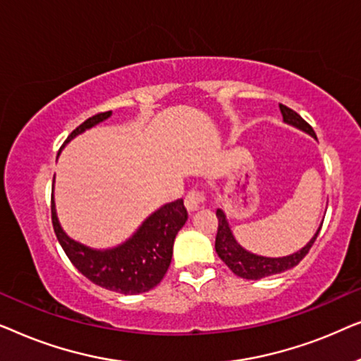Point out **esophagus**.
<instances>
[{
  "label": "esophagus",
  "instance_id": "esophagus-1",
  "mask_svg": "<svg viewBox=\"0 0 361 361\" xmlns=\"http://www.w3.org/2000/svg\"><path fill=\"white\" fill-rule=\"evenodd\" d=\"M202 205H204V195L200 194V192H197V190H192V192H189V194H187V197H185V207H187V210L190 212H197L199 209H202Z\"/></svg>",
  "mask_w": 361,
  "mask_h": 361
}]
</instances>
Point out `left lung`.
Returning <instances> with one entry per match:
<instances>
[{
    "label": "left lung",
    "mask_w": 361,
    "mask_h": 361,
    "mask_svg": "<svg viewBox=\"0 0 361 361\" xmlns=\"http://www.w3.org/2000/svg\"><path fill=\"white\" fill-rule=\"evenodd\" d=\"M279 110L286 125L293 126L295 130L302 131L305 135L312 136L314 140H317V136H315L312 128H310L307 123L298 115V113L284 105H279ZM216 219H219V231H216V238H215L216 255L220 256V259L224 261V263L228 266L236 276H240V278L243 279H255V281L268 278V276H273V274L284 273V271L298 266L300 263V259L309 253L310 246L314 245V241L317 238L320 231V226H322V224H320L312 238H310L302 248L294 251V253L286 255V256H263V255L251 253V251H248L240 245V241L235 238L233 230H231L230 221L226 219V214L224 209H216Z\"/></svg>",
    "instance_id": "obj_1"
}]
</instances>
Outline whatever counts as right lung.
Instances as JSON below:
<instances>
[{"instance_id": "right-lung-1", "label": "right lung", "mask_w": 361, "mask_h": 361, "mask_svg": "<svg viewBox=\"0 0 361 361\" xmlns=\"http://www.w3.org/2000/svg\"><path fill=\"white\" fill-rule=\"evenodd\" d=\"M110 116L111 111H106L88 118L72 131L63 147L78 135L92 130ZM51 210L54 231L72 264L93 284L128 295L147 293L161 283L169 269L176 235L187 221L184 200L179 199L161 205L147 215L135 233L123 243L110 248H93L66 233L59 221L54 194Z\"/></svg>"}]
</instances>
